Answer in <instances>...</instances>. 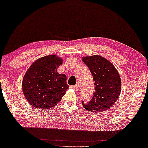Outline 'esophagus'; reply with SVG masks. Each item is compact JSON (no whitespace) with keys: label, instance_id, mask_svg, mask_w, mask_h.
Here are the masks:
<instances>
[{"label":"esophagus","instance_id":"obj_1","mask_svg":"<svg viewBox=\"0 0 148 148\" xmlns=\"http://www.w3.org/2000/svg\"><path fill=\"white\" fill-rule=\"evenodd\" d=\"M73 89L75 91H76V92H77V91H78L79 86H78V85H75V86H73Z\"/></svg>","mask_w":148,"mask_h":148}]
</instances>
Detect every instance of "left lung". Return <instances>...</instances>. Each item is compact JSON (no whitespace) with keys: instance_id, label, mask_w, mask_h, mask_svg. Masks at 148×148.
Instances as JSON below:
<instances>
[{"instance_id":"left-lung-1","label":"left lung","mask_w":148,"mask_h":148,"mask_svg":"<svg viewBox=\"0 0 148 148\" xmlns=\"http://www.w3.org/2000/svg\"><path fill=\"white\" fill-rule=\"evenodd\" d=\"M91 71L94 82L95 92L87 104L82 102L86 110L100 112L110 109L120 96L121 81L114 66L102 56L94 55L82 58Z\"/></svg>"}]
</instances>
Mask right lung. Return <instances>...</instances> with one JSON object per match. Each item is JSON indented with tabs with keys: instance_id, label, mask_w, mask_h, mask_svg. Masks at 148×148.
<instances>
[{
	"instance_id": "obj_1",
	"label": "right lung",
	"mask_w": 148,
	"mask_h": 148,
	"mask_svg": "<svg viewBox=\"0 0 148 148\" xmlns=\"http://www.w3.org/2000/svg\"><path fill=\"white\" fill-rule=\"evenodd\" d=\"M62 62L61 58L51 54L36 60L28 69L23 77L22 89L32 106L49 109L61 100L69 89L66 76L57 72Z\"/></svg>"
}]
</instances>
